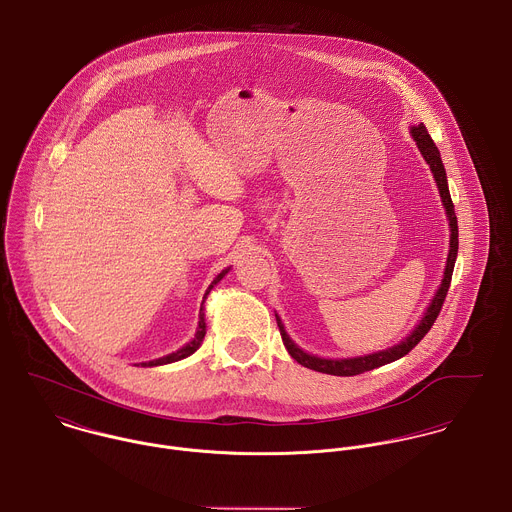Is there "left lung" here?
I'll return each instance as SVG.
<instances>
[{"label":"left lung","mask_w":512,"mask_h":512,"mask_svg":"<svg viewBox=\"0 0 512 512\" xmlns=\"http://www.w3.org/2000/svg\"><path fill=\"white\" fill-rule=\"evenodd\" d=\"M411 137L415 139L423 159L427 161L429 169L435 176V182H437V188H439V194H441V200H443V206L447 210V216H449V226H451V246H449V256H447V266H445V276H443V282L437 290V294L433 296L425 316L421 318L419 326L401 341L389 349H383V351H377V353H369V355H361V357H347V359H324V357H316V355H310L306 353L304 349H300L294 341L290 340V336L286 334L284 330V324L280 322V318L276 316V322H278V328H280V334H282V341L288 349V353L298 361L302 363L304 367L308 369H314V371H320V373H330V375H341V377H349V375H359L363 371H371L379 365H385V363H391L403 355H407L419 341L425 338V334L431 330V326L435 324L441 308H443V302L447 298V292H449V286H451V276H453V268H455V260H457V252H459V226H457V216H455V206H453V200H451V194H449V186H447V174H445V167H443V161H441V155H439V149L435 147L433 139L429 137L425 125H417V127H411Z\"/></svg>","instance_id":"1"}]
</instances>
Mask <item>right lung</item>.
<instances>
[{
	"label": "right lung",
	"instance_id": "add662e5",
	"mask_svg": "<svg viewBox=\"0 0 512 512\" xmlns=\"http://www.w3.org/2000/svg\"><path fill=\"white\" fill-rule=\"evenodd\" d=\"M228 270H230V268L222 270V272L214 278V282L208 286V290H206V294H204V296H208V292L214 288V284H218V282L224 278V274H226ZM204 334H206V324H204V314H202V308H200V322H198V330H196V334H194V340L190 341V343H186L184 347H180V349H178V351H174V353H169V355L159 357V359H153V361H149V363H141V365H145V367H153V365H165V363H172V361L184 359V357H188L190 353H194V351L200 347V343L204 340Z\"/></svg>",
	"mask_w": 512,
	"mask_h": 512
}]
</instances>
